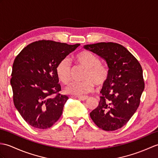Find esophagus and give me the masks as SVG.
Masks as SVG:
<instances>
[{"mask_svg": "<svg viewBox=\"0 0 158 158\" xmlns=\"http://www.w3.org/2000/svg\"><path fill=\"white\" fill-rule=\"evenodd\" d=\"M88 98H89V97H88L87 96H77V98L79 99V100H82V101L87 100Z\"/></svg>", "mask_w": 158, "mask_h": 158, "instance_id": "34e87169", "label": "esophagus"}]
</instances>
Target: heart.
I'll use <instances>...</instances> for the list:
<instances>
[{
    "label": "heart",
    "instance_id": "obj_1",
    "mask_svg": "<svg viewBox=\"0 0 158 158\" xmlns=\"http://www.w3.org/2000/svg\"><path fill=\"white\" fill-rule=\"evenodd\" d=\"M76 61L81 67L85 69L82 82L72 83L65 89L66 93L72 95H83L94 89L95 84L102 86L107 82L109 70L100 63V60L96 55L87 50H83L76 56ZM56 72L61 81L67 84L71 80L72 67L67 58L61 59L56 65Z\"/></svg>",
    "mask_w": 158,
    "mask_h": 158
}]
</instances>
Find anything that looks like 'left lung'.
<instances>
[{
    "instance_id": "8db88e82",
    "label": "left lung",
    "mask_w": 158,
    "mask_h": 158,
    "mask_svg": "<svg viewBox=\"0 0 158 158\" xmlns=\"http://www.w3.org/2000/svg\"><path fill=\"white\" fill-rule=\"evenodd\" d=\"M106 61L109 77L100 91L98 107L90 113L96 125L106 131L120 129L129 122L139 104L145 83L139 62L117 43L100 42L84 46Z\"/></svg>"
}]
</instances>
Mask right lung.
<instances>
[{
  "label": "right lung",
  "instance_id": "obj_1",
  "mask_svg": "<svg viewBox=\"0 0 158 158\" xmlns=\"http://www.w3.org/2000/svg\"><path fill=\"white\" fill-rule=\"evenodd\" d=\"M79 45L39 40L25 47L15 58L10 78L13 103L29 125L46 129L60 118L69 98L59 93L56 67Z\"/></svg>",
  "mask_w": 158,
  "mask_h": 158
}]
</instances>
